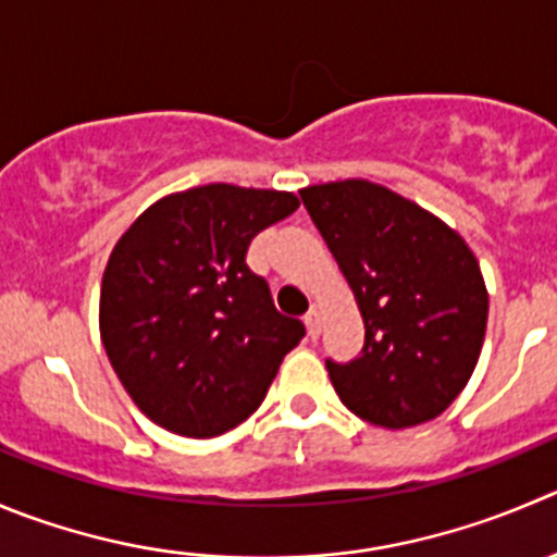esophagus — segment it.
Returning a JSON list of instances; mask_svg holds the SVG:
<instances>
[{"instance_id": "1", "label": "esophagus", "mask_w": 557, "mask_h": 557, "mask_svg": "<svg viewBox=\"0 0 557 557\" xmlns=\"http://www.w3.org/2000/svg\"><path fill=\"white\" fill-rule=\"evenodd\" d=\"M304 322H306V333H309V338L314 342V338L320 336V311L311 309L309 314H306Z\"/></svg>"}]
</instances>
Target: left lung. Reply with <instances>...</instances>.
Wrapping results in <instances>:
<instances>
[{
  "label": "left lung",
  "mask_w": 557,
  "mask_h": 557,
  "mask_svg": "<svg viewBox=\"0 0 557 557\" xmlns=\"http://www.w3.org/2000/svg\"><path fill=\"white\" fill-rule=\"evenodd\" d=\"M361 309L363 349L325 367L347 410L385 429L441 416L468 385L490 295L479 259L437 215L369 180L300 190Z\"/></svg>",
  "instance_id": "obj_1"
}]
</instances>
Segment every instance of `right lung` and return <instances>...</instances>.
<instances>
[{"label": "right lung", "instance_id": "obj_1", "mask_svg": "<svg viewBox=\"0 0 557 557\" xmlns=\"http://www.w3.org/2000/svg\"><path fill=\"white\" fill-rule=\"evenodd\" d=\"M298 205L289 190L210 183L158 199L116 240L100 284V338L158 426L183 437L235 429L306 336L246 264L253 237Z\"/></svg>", "mask_w": 557, "mask_h": 557}]
</instances>
